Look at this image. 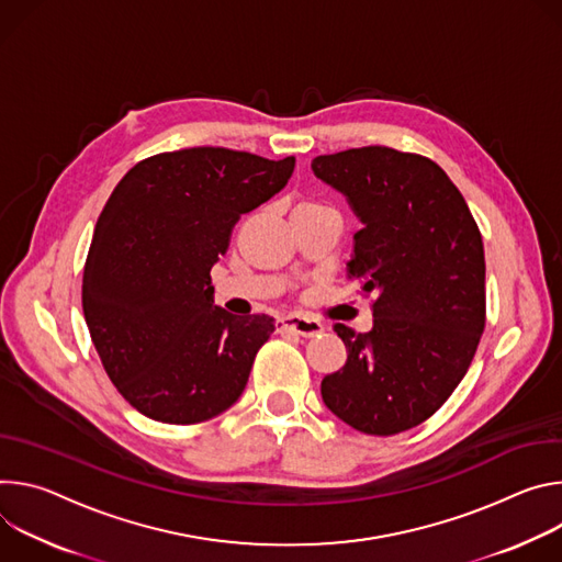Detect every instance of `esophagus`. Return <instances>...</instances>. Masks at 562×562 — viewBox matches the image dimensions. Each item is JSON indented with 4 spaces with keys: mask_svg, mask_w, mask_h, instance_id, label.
I'll list each match as a JSON object with an SVG mask.
<instances>
[{
    "mask_svg": "<svg viewBox=\"0 0 562 562\" xmlns=\"http://www.w3.org/2000/svg\"><path fill=\"white\" fill-rule=\"evenodd\" d=\"M277 330L279 333H294L301 337H317L324 333V326L315 319L307 317H279L277 319Z\"/></svg>",
    "mask_w": 562,
    "mask_h": 562,
    "instance_id": "1",
    "label": "esophagus"
}]
</instances>
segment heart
Wrapping results in <instances>:
<instances>
[{"mask_svg":"<svg viewBox=\"0 0 562 562\" xmlns=\"http://www.w3.org/2000/svg\"><path fill=\"white\" fill-rule=\"evenodd\" d=\"M301 207H303V205H301Z\"/></svg>","mask_w":562,"mask_h":562,"instance_id":"heart-1","label":"heart"}]
</instances>
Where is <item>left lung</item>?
Returning <instances> with one entry per match:
<instances>
[{
  "label": "left lung",
  "mask_w": 562,
  "mask_h": 562,
  "mask_svg": "<svg viewBox=\"0 0 562 562\" xmlns=\"http://www.w3.org/2000/svg\"><path fill=\"white\" fill-rule=\"evenodd\" d=\"M313 171L361 223L348 279L372 292V328L344 324L348 359L322 397L368 435L408 430L467 375L484 330V247L458 187L432 160L391 147L317 156Z\"/></svg>",
  "instance_id": "left-lung-1"
}]
</instances>
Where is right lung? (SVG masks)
Returning <instances> with one entry per match:
<instances>
[{
  "label": "right lung",
  "mask_w": 562,
  "mask_h": 562,
  "mask_svg": "<svg viewBox=\"0 0 562 562\" xmlns=\"http://www.w3.org/2000/svg\"><path fill=\"white\" fill-rule=\"evenodd\" d=\"M292 171L294 156L192 147L151 156L115 184L89 247L82 310L109 380L143 415L199 424L245 391L274 319L216 305L210 270L240 214Z\"/></svg>",
  "instance_id": "obj_1"
}]
</instances>
